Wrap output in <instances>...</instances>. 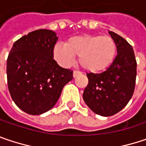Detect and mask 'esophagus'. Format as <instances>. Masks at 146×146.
Segmentation results:
<instances>
[{"label": "esophagus", "mask_w": 146, "mask_h": 146, "mask_svg": "<svg viewBox=\"0 0 146 146\" xmlns=\"http://www.w3.org/2000/svg\"><path fill=\"white\" fill-rule=\"evenodd\" d=\"M80 74H81V72H79V71H73V78H76L77 76H78Z\"/></svg>", "instance_id": "esophagus-1"}]
</instances>
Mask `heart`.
Returning a JSON list of instances; mask_svg holds the SVG:
<instances>
[{"mask_svg": "<svg viewBox=\"0 0 146 146\" xmlns=\"http://www.w3.org/2000/svg\"><path fill=\"white\" fill-rule=\"evenodd\" d=\"M52 53L55 60L64 67L70 65L75 56H78L82 68L97 73L112 64L117 53V44L109 36L82 35L69 38L66 44H55Z\"/></svg>", "mask_w": 146, "mask_h": 146, "instance_id": "b5f03b06", "label": "heart"}]
</instances>
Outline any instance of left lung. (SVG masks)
I'll return each mask as SVG.
<instances>
[{
    "label": "left lung",
    "mask_w": 146,
    "mask_h": 146,
    "mask_svg": "<svg viewBox=\"0 0 146 146\" xmlns=\"http://www.w3.org/2000/svg\"><path fill=\"white\" fill-rule=\"evenodd\" d=\"M117 44V56L103 73H87L88 78L83 98L88 108L101 116L119 112L130 100L135 90L136 60L132 46L125 38L109 32Z\"/></svg>",
    "instance_id": "left-lung-1"
}]
</instances>
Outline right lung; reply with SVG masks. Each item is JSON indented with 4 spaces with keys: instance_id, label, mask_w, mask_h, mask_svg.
Returning <instances> with one entry per match:
<instances>
[{
    "instance_id": "add662e5",
    "label": "right lung",
    "mask_w": 146,
    "mask_h": 146,
    "mask_svg": "<svg viewBox=\"0 0 146 146\" xmlns=\"http://www.w3.org/2000/svg\"><path fill=\"white\" fill-rule=\"evenodd\" d=\"M58 39L53 31L36 30L16 41L8 55V89L17 106L27 113L50 110L73 78L72 70L61 68L53 59Z\"/></svg>"
}]
</instances>
